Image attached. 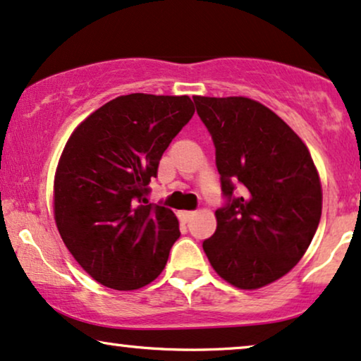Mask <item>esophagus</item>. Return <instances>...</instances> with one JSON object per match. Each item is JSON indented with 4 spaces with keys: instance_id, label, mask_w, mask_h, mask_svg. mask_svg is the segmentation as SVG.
<instances>
[{
    "instance_id": "obj_1",
    "label": "esophagus",
    "mask_w": 361,
    "mask_h": 361,
    "mask_svg": "<svg viewBox=\"0 0 361 361\" xmlns=\"http://www.w3.org/2000/svg\"><path fill=\"white\" fill-rule=\"evenodd\" d=\"M194 215H195L194 210H184V212H179V219H180L182 222L187 224L192 217H194Z\"/></svg>"
}]
</instances>
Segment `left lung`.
<instances>
[{
	"mask_svg": "<svg viewBox=\"0 0 361 361\" xmlns=\"http://www.w3.org/2000/svg\"><path fill=\"white\" fill-rule=\"evenodd\" d=\"M194 102L212 135L226 199L204 252L228 283L260 288L290 272L315 235L322 215L315 164L302 139L260 102L202 96Z\"/></svg>",
	"mask_w": 361,
	"mask_h": 361,
	"instance_id": "left-lung-1",
	"label": "left lung"
}]
</instances>
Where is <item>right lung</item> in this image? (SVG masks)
<instances>
[{"mask_svg": "<svg viewBox=\"0 0 361 361\" xmlns=\"http://www.w3.org/2000/svg\"><path fill=\"white\" fill-rule=\"evenodd\" d=\"M194 116L189 96L116 97L76 128L54 177V219L97 282L135 290L159 277L180 237L174 212L149 204V182Z\"/></svg>", "mask_w": 361, "mask_h": 361, "instance_id": "obj_1", "label": "right lung"}]
</instances>
